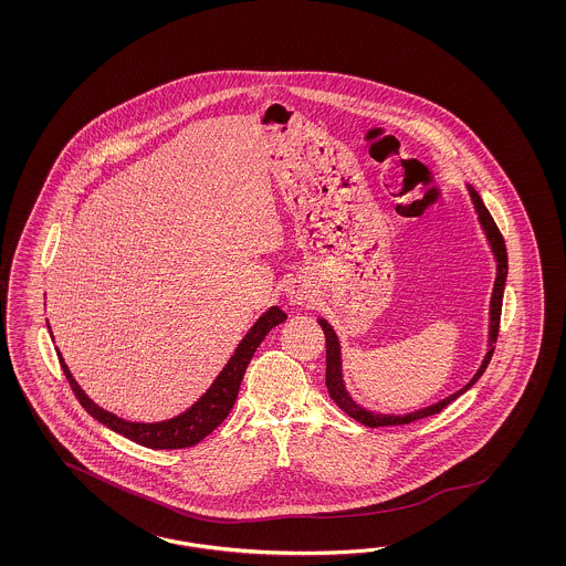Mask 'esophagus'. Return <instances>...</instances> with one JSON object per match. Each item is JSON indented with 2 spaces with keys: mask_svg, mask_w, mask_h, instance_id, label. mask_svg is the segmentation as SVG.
I'll use <instances>...</instances> for the list:
<instances>
[{
  "mask_svg": "<svg viewBox=\"0 0 566 566\" xmlns=\"http://www.w3.org/2000/svg\"><path fill=\"white\" fill-rule=\"evenodd\" d=\"M284 294H286V298L291 301L292 305H305L311 298L307 284L303 280H296V277L284 286Z\"/></svg>",
  "mask_w": 566,
  "mask_h": 566,
  "instance_id": "34e87169",
  "label": "esophagus"
}]
</instances>
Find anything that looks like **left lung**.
I'll return each mask as SVG.
<instances>
[{
  "mask_svg": "<svg viewBox=\"0 0 566 566\" xmlns=\"http://www.w3.org/2000/svg\"><path fill=\"white\" fill-rule=\"evenodd\" d=\"M469 195H471V201H473L475 211H478V216H480L481 228H483L485 237L490 240L492 253H494V258H496V282H494V292H492V303H490V344H488L490 348H488V353H485V357H483V363H481L478 374H475L473 379H471L467 386H463L459 392H454V395H450L448 398H444V400H440V402H436V405H431V407H426V409H421V411L409 412V415H381V412L363 409L360 405H357V402L350 398V395H348L346 388H344L343 360H340V343H338V336H336V332L332 329V326L327 324L326 319H319V326H322L324 334H326L327 392H329L332 400H334L346 415H350L355 421H359V423L367 426V428L407 426V423H412V421H417V419H423V417H429V415H436V412L442 411L452 400H457L459 396L464 395V392L483 376L488 363H490L492 355H494V344H496L497 329H500V313H502V294H504V284H506V274H509V255H506V244H504V239H502V234H500V230H497L496 222H494V218L490 216V211L483 206L478 190L473 189V187H469Z\"/></svg>",
  "mask_w": 566,
  "mask_h": 566,
  "instance_id": "left-lung-1",
  "label": "left lung"
}]
</instances>
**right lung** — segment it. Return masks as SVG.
<instances>
[{"label":"right lung","instance_id":"1","mask_svg":"<svg viewBox=\"0 0 566 566\" xmlns=\"http://www.w3.org/2000/svg\"><path fill=\"white\" fill-rule=\"evenodd\" d=\"M284 319H286V313L282 308H268L255 322V326L251 327L247 332V336L240 340L234 355L226 363V367L220 371V376L216 377V381L209 386L206 395L201 396L182 415L168 419V421H159V423H135V421L122 419L114 412L103 411L102 407H97L81 390V386L70 374L69 365L64 363L60 353H57V359H60L64 376L69 379L70 388L78 398V402L85 407V411L93 419H97L105 428L133 440L135 444L147 446L154 450L189 448V446L199 444L207 433H211L213 429L218 428L228 417V412L232 411L249 360L253 359L259 344L268 336V332L277 324H282Z\"/></svg>","mask_w":566,"mask_h":566}]
</instances>
